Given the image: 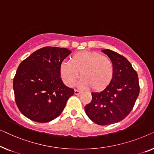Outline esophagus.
Segmentation results:
<instances>
[{
    "mask_svg": "<svg viewBox=\"0 0 154 154\" xmlns=\"http://www.w3.org/2000/svg\"><path fill=\"white\" fill-rule=\"evenodd\" d=\"M81 93V92L79 90H74V94H80Z\"/></svg>",
    "mask_w": 154,
    "mask_h": 154,
    "instance_id": "obj_1",
    "label": "esophagus"
}]
</instances>
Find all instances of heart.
<instances>
[{
	"label": "heart",
	"mask_w": 154,
	"mask_h": 154,
	"mask_svg": "<svg viewBox=\"0 0 154 154\" xmlns=\"http://www.w3.org/2000/svg\"><path fill=\"white\" fill-rule=\"evenodd\" d=\"M60 75L68 87H73L79 78L81 88H91L101 91L108 87L114 75V66L108 57L95 51H80L70 57V62H63L60 66Z\"/></svg>",
	"instance_id": "1"
}]
</instances>
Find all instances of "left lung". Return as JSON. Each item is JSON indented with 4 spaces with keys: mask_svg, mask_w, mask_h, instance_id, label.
Returning <instances> with one entry per match:
<instances>
[{
    "mask_svg": "<svg viewBox=\"0 0 154 154\" xmlns=\"http://www.w3.org/2000/svg\"><path fill=\"white\" fill-rule=\"evenodd\" d=\"M102 52L112 61L114 75L103 91L92 93V101L85 106V111L94 123L106 125L118 123L129 114L140 88L137 73L125 57L109 49Z\"/></svg>",
    "mask_w": 154,
    "mask_h": 154,
    "instance_id": "1",
    "label": "left lung"
}]
</instances>
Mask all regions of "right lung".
I'll return each instance as SVG.
<instances>
[{
	"label": "right lung",
	"instance_id": "1",
	"mask_svg": "<svg viewBox=\"0 0 154 154\" xmlns=\"http://www.w3.org/2000/svg\"><path fill=\"white\" fill-rule=\"evenodd\" d=\"M71 53L64 48L44 47L19 65L13 79L14 100L24 116L38 123L57 118L74 90L60 77V66Z\"/></svg>",
	"mask_w": 154,
	"mask_h": 154
}]
</instances>
